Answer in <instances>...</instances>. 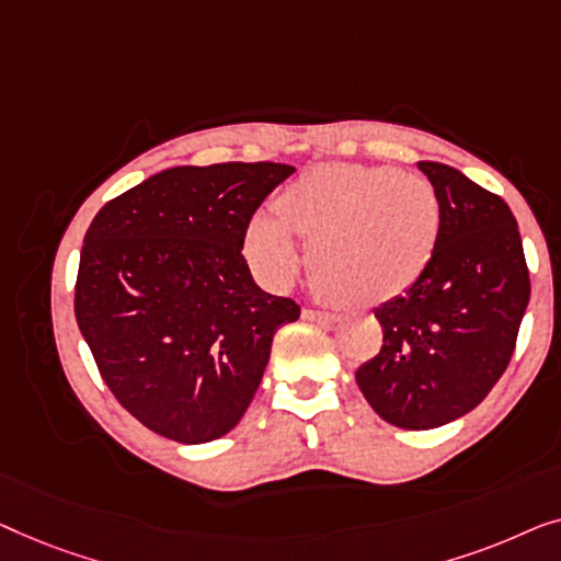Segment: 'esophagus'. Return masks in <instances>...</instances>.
I'll use <instances>...</instances> for the list:
<instances>
[{
	"label": "esophagus",
	"instance_id": "34e87169",
	"mask_svg": "<svg viewBox=\"0 0 561 561\" xmlns=\"http://www.w3.org/2000/svg\"><path fill=\"white\" fill-rule=\"evenodd\" d=\"M302 318L310 322H320V325H333V322L341 320V314L322 312V310H302Z\"/></svg>",
	"mask_w": 561,
	"mask_h": 561
}]
</instances>
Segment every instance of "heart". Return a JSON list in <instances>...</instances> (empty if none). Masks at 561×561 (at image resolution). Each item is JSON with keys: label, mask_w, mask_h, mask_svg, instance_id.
<instances>
[{"label": "heart", "mask_w": 561, "mask_h": 561, "mask_svg": "<svg viewBox=\"0 0 561 561\" xmlns=\"http://www.w3.org/2000/svg\"><path fill=\"white\" fill-rule=\"evenodd\" d=\"M279 210L251 218V264L270 284L291 282L302 236L312 243L314 279L343 302H381L412 287L442 228L435 185L391 164H318L284 191Z\"/></svg>", "instance_id": "heart-1"}]
</instances>
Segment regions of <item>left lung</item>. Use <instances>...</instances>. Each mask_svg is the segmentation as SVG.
<instances>
[{
	"label": "left lung",
	"instance_id": "left-lung-1",
	"mask_svg": "<svg viewBox=\"0 0 561 561\" xmlns=\"http://www.w3.org/2000/svg\"><path fill=\"white\" fill-rule=\"evenodd\" d=\"M442 205L435 256L404 295L376 307L383 345L356 370L374 412L401 430L460 420L499 383L531 284L514 213L442 162H420Z\"/></svg>",
	"mask_w": 561,
	"mask_h": 561
}]
</instances>
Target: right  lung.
I'll list each match as a JSON object with an SVG mask.
<instances>
[{
  "label": "right lung",
  "mask_w": 561,
  "mask_h": 561,
  "mask_svg": "<svg viewBox=\"0 0 561 561\" xmlns=\"http://www.w3.org/2000/svg\"><path fill=\"white\" fill-rule=\"evenodd\" d=\"M295 168L224 162L170 168L91 220L76 320L116 401L157 435L203 445L241 422L274 333L299 305L254 282L243 239Z\"/></svg>",
  "instance_id": "obj_1"
}]
</instances>
